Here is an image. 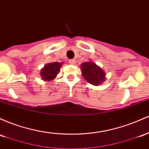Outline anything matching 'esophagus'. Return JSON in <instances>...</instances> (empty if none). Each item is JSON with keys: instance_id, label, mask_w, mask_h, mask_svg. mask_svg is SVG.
I'll list each match as a JSON object with an SVG mask.
<instances>
[{"instance_id": "1", "label": "esophagus", "mask_w": 149, "mask_h": 149, "mask_svg": "<svg viewBox=\"0 0 149 149\" xmlns=\"http://www.w3.org/2000/svg\"><path fill=\"white\" fill-rule=\"evenodd\" d=\"M69 63H70V64H71V65H74L75 63V60H74V59L70 60Z\"/></svg>"}]
</instances>
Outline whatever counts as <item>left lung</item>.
I'll list each match as a JSON object with an SVG mask.
<instances>
[{
    "label": "left lung",
    "mask_w": 149,
    "mask_h": 149,
    "mask_svg": "<svg viewBox=\"0 0 149 149\" xmlns=\"http://www.w3.org/2000/svg\"><path fill=\"white\" fill-rule=\"evenodd\" d=\"M81 74L88 83L96 86L105 80L106 74L104 71L96 65V63L92 62L84 63L81 65Z\"/></svg>",
    "instance_id": "left-lung-1"
}]
</instances>
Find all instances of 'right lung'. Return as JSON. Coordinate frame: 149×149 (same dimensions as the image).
I'll use <instances>...</instances> for the list:
<instances>
[{"label":"right lung","instance_id":"obj_1","mask_svg":"<svg viewBox=\"0 0 149 149\" xmlns=\"http://www.w3.org/2000/svg\"><path fill=\"white\" fill-rule=\"evenodd\" d=\"M61 65L62 63L57 62L46 65L41 71V76L42 77V79L44 81H51L54 79L61 69Z\"/></svg>","mask_w":149,"mask_h":149}]
</instances>
